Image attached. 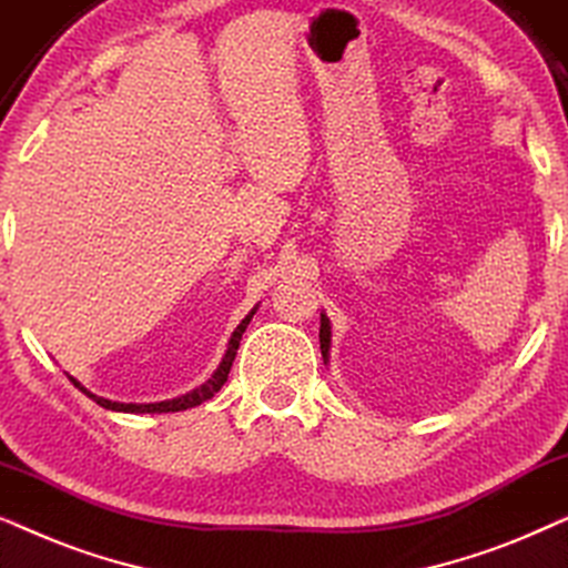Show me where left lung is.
Masks as SVG:
<instances>
[{
  "instance_id": "obj_1",
  "label": "left lung",
  "mask_w": 568,
  "mask_h": 568,
  "mask_svg": "<svg viewBox=\"0 0 568 568\" xmlns=\"http://www.w3.org/2000/svg\"><path fill=\"white\" fill-rule=\"evenodd\" d=\"M328 348H331V325H328V317L321 315V352L325 359H328Z\"/></svg>"
}]
</instances>
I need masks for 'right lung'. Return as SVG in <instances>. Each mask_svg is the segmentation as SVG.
Masks as SVG:
<instances>
[{
    "instance_id": "obj_1",
    "label": "right lung",
    "mask_w": 568,
    "mask_h": 568,
    "mask_svg": "<svg viewBox=\"0 0 568 568\" xmlns=\"http://www.w3.org/2000/svg\"><path fill=\"white\" fill-rule=\"evenodd\" d=\"M255 315V307L253 313L245 317L243 323L237 325L235 333H232L230 338V346H227V354H224V359L220 367H216V372L212 375V379H209L206 385L196 387L193 393H185L181 395V398H173V400H162V403H115V400H108V398H100V395H92L90 390H84V387H80V383H77L74 377H69L74 383V387H80V390L88 395V398H92L98 403V406H103L108 410H123V414H170V410H185V408H193V406H201V403L214 398V393L222 390V385L227 383V375L232 369V362H235V354H237V346H240V338H243V333L247 328V323H251V317Z\"/></svg>"
}]
</instances>
